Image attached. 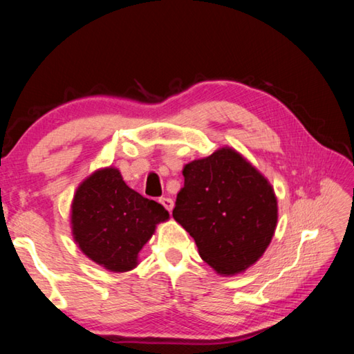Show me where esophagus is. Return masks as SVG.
Here are the masks:
<instances>
[{
	"label": "esophagus",
	"mask_w": 354,
	"mask_h": 354,
	"mask_svg": "<svg viewBox=\"0 0 354 354\" xmlns=\"http://www.w3.org/2000/svg\"><path fill=\"white\" fill-rule=\"evenodd\" d=\"M160 204L170 213L173 209V201L170 198H160Z\"/></svg>",
	"instance_id": "34e87169"
}]
</instances>
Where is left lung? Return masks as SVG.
<instances>
[{
	"label": "left lung",
	"mask_w": 354,
	"mask_h": 354,
	"mask_svg": "<svg viewBox=\"0 0 354 354\" xmlns=\"http://www.w3.org/2000/svg\"><path fill=\"white\" fill-rule=\"evenodd\" d=\"M173 217L190 232L199 255L217 274L252 266L274 237L278 219L272 185L231 147L185 164Z\"/></svg>",
	"instance_id": "obj_1"
}]
</instances>
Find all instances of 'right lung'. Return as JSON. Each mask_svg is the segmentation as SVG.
I'll list each match as a JSON object with an SVG mask.
<instances>
[{"label":"right lung","instance_id":"obj_1","mask_svg":"<svg viewBox=\"0 0 354 354\" xmlns=\"http://www.w3.org/2000/svg\"><path fill=\"white\" fill-rule=\"evenodd\" d=\"M167 219V209L127 187L115 167L95 170L82 181L71 204L74 242L111 272L137 266L138 252Z\"/></svg>","mask_w":354,"mask_h":354}]
</instances>
